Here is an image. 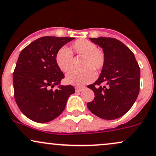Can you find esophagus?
Here are the masks:
<instances>
[{
    "label": "esophagus",
    "instance_id": "1",
    "mask_svg": "<svg viewBox=\"0 0 156 156\" xmlns=\"http://www.w3.org/2000/svg\"><path fill=\"white\" fill-rule=\"evenodd\" d=\"M75 88H76V92H80V91H82L83 89V88L80 87V86H76V87Z\"/></svg>",
    "mask_w": 156,
    "mask_h": 156
}]
</instances>
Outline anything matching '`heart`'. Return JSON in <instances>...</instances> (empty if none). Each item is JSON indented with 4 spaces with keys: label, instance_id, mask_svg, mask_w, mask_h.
<instances>
[{
    "label": "heart",
    "instance_id": "1",
    "mask_svg": "<svg viewBox=\"0 0 156 156\" xmlns=\"http://www.w3.org/2000/svg\"><path fill=\"white\" fill-rule=\"evenodd\" d=\"M71 52L66 47H61L55 55V62L61 71L67 73L73 67V55L83 56L80 66L82 69H75L68 73L66 82L75 86L88 83L95 79L94 70H100L105 64V55L97 48L95 43L88 39H80L70 45Z\"/></svg>",
    "mask_w": 156,
    "mask_h": 156
}]
</instances>
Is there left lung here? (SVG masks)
<instances>
[{
	"mask_svg": "<svg viewBox=\"0 0 156 156\" xmlns=\"http://www.w3.org/2000/svg\"><path fill=\"white\" fill-rule=\"evenodd\" d=\"M89 39L102 48L105 64L98 80L88 86L95 97L87 106L101 119H117L127 113L137 99L140 69L133 52L120 41L101 37Z\"/></svg>",
	"mask_w": 156,
	"mask_h": 156,
	"instance_id": "obj_1",
	"label": "left lung"
}]
</instances>
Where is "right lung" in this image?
<instances>
[{"instance_id": "1", "label": "right lung", "mask_w": 156, "mask_h": 156, "mask_svg": "<svg viewBox=\"0 0 156 156\" xmlns=\"http://www.w3.org/2000/svg\"><path fill=\"white\" fill-rule=\"evenodd\" d=\"M74 39L42 37L19 55L13 75L15 101L32 121L45 123L58 117L75 93L73 86L60 85L65 76L55 62L58 50ZM56 85L58 88L52 90Z\"/></svg>"}]
</instances>
